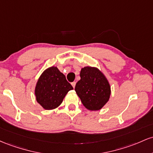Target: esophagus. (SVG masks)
<instances>
[{"label": "esophagus", "mask_w": 153, "mask_h": 153, "mask_svg": "<svg viewBox=\"0 0 153 153\" xmlns=\"http://www.w3.org/2000/svg\"><path fill=\"white\" fill-rule=\"evenodd\" d=\"M71 85H72V87H73L74 88L75 86H76V82H71Z\"/></svg>", "instance_id": "34e87169"}]
</instances>
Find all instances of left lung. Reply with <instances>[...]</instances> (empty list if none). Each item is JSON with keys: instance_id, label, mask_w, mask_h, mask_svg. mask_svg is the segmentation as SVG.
I'll return each instance as SVG.
<instances>
[{"instance_id": "obj_1", "label": "left lung", "mask_w": 153, "mask_h": 153, "mask_svg": "<svg viewBox=\"0 0 153 153\" xmlns=\"http://www.w3.org/2000/svg\"><path fill=\"white\" fill-rule=\"evenodd\" d=\"M81 79L75 91L84 106L90 111H98L108 101L111 87L106 78L97 68L86 66L80 72Z\"/></svg>"}]
</instances>
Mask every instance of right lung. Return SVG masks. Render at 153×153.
Masks as SVG:
<instances>
[{"label":"right lung","mask_w":153,"mask_h":153,"mask_svg":"<svg viewBox=\"0 0 153 153\" xmlns=\"http://www.w3.org/2000/svg\"><path fill=\"white\" fill-rule=\"evenodd\" d=\"M73 90L71 84L57 67L48 68L42 74L35 87L36 100L45 110L57 108L69 90Z\"/></svg>","instance_id":"right-lung-1"}]
</instances>
